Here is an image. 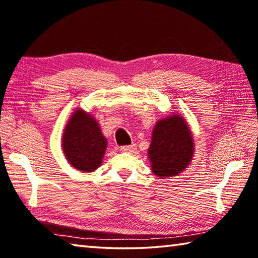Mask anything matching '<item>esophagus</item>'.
<instances>
[{
  "label": "esophagus",
  "mask_w": 258,
  "mask_h": 258,
  "mask_svg": "<svg viewBox=\"0 0 258 258\" xmlns=\"http://www.w3.org/2000/svg\"><path fill=\"white\" fill-rule=\"evenodd\" d=\"M135 150H137V146H135V145L120 147V151H123V152H128V154H133V152H134Z\"/></svg>",
  "instance_id": "esophagus-1"
}]
</instances>
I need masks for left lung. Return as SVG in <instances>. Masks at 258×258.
<instances>
[{
	"instance_id": "left-lung-1",
	"label": "left lung",
	"mask_w": 258,
	"mask_h": 258,
	"mask_svg": "<svg viewBox=\"0 0 258 258\" xmlns=\"http://www.w3.org/2000/svg\"><path fill=\"white\" fill-rule=\"evenodd\" d=\"M195 140L185 118L173 112L157 121L148 149L151 172L160 178L176 176L190 165Z\"/></svg>"
}]
</instances>
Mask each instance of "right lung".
I'll use <instances>...</instances> for the list:
<instances>
[{
  "label": "right lung",
  "instance_id": "right-lung-1",
  "mask_svg": "<svg viewBox=\"0 0 258 258\" xmlns=\"http://www.w3.org/2000/svg\"><path fill=\"white\" fill-rule=\"evenodd\" d=\"M107 146L95 117L77 108L69 117L61 139L63 155L72 167L83 173L94 172L102 164Z\"/></svg>",
  "mask_w": 258,
  "mask_h": 258
}]
</instances>
